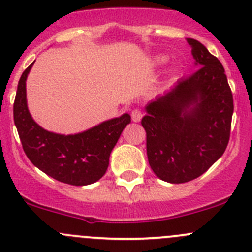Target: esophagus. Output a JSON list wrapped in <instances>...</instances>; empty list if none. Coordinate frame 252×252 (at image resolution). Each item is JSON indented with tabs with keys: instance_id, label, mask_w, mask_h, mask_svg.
Here are the masks:
<instances>
[{
	"instance_id": "obj_1",
	"label": "esophagus",
	"mask_w": 252,
	"mask_h": 252,
	"mask_svg": "<svg viewBox=\"0 0 252 252\" xmlns=\"http://www.w3.org/2000/svg\"><path fill=\"white\" fill-rule=\"evenodd\" d=\"M142 118V112L140 110H134L131 112V119L133 122H140Z\"/></svg>"
}]
</instances>
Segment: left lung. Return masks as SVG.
Here are the masks:
<instances>
[{
  "label": "left lung",
  "mask_w": 252,
  "mask_h": 252,
  "mask_svg": "<svg viewBox=\"0 0 252 252\" xmlns=\"http://www.w3.org/2000/svg\"><path fill=\"white\" fill-rule=\"evenodd\" d=\"M187 41L199 69L147 103L141 119L150 167L172 184L200 177L224 154L234 111L218 58L197 40Z\"/></svg>",
  "instance_id": "1"
}]
</instances>
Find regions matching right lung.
I'll return each mask as SVG.
<instances>
[{
	"label": "right lung",
	"mask_w": 252,
	"mask_h": 252,
	"mask_svg": "<svg viewBox=\"0 0 252 252\" xmlns=\"http://www.w3.org/2000/svg\"><path fill=\"white\" fill-rule=\"evenodd\" d=\"M32 64L19 79L13 105L14 124L25 155L35 167L58 182L77 187L97 182L107 171L111 151L130 123V116L124 113L72 135L45 130L28 110L25 81Z\"/></svg>",
	"instance_id": "1"
}]
</instances>
